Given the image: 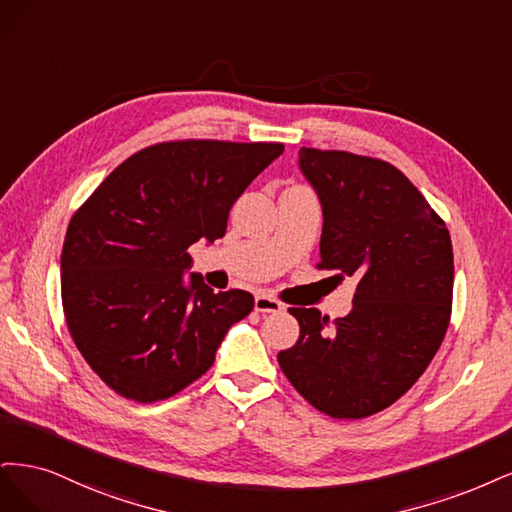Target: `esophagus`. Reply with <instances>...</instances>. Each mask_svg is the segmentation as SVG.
Returning <instances> with one entry per match:
<instances>
[{
  "instance_id": "esophagus-1",
  "label": "esophagus",
  "mask_w": 512,
  "mask_h": 512,
  "mask_svg": "<svg viewBox=\"0 0 512 512\" xmlns=\"http://www.w3.org/2000/svg\"><path fill=\"white\" fill-rule=\"evenodd\" d=\"M285 306L280 304L276 298H272V295H266L261 293L255 298V310L257 312H280Z\"/></svg>"
}]
</instances>
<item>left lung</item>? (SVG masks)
<instances>
[{
	"mask_svg": "<svg viewBox=\"0 0 512 512\" xmlns=\"http://www.w3.org/2000/svg\"><path fill=\"white\" fill-rule=\"evenodd\" d=\"M323 206L319 270L355 276L353 310L332 321L289 308L300 338L278 366L308 404L334 419L385 410L419 381L447 334L453 304L449 229L391 163L300 148Z\"/></svg>",
	"mask_w": 512,
	"mask_h": 512,
	"instance_id": "1",
	"label": "left lung"
}]
</instances>
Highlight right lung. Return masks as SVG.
<instances>
[{
  "label": "right lung",
  "instance_id": "obj_1",
  "mask_svg": "<svg viewBox=\"0 0 512 512\" xmlns=\"http://www.w3.org/2000/svg\"><path fill=\"white\" fill-rule=\"evenodd\" d=\"M283 151L280 142H159L114 168L74 212L61 251L65 323L121 398L153 404L183 391L253 310L249 291L185 280L187 249L225 236L234 202Z\"/></svg>",
  "mask_w": 512,
  "mask_h": 512
}]
</instances>
